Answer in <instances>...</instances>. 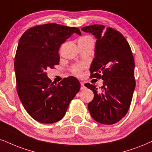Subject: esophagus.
Segmentation results:
<instances>
[{"mask_svg": "<svg viewBox=\"0 0 152 152\" xmlns=\"http://www.w3.org/2000/svg\"><path fill=\"white\" fill-rule=\"evenodd\" d=\"M86 89V86L84 85L83 83L80 82V90H84Z\"/></svg>", "mask_w": 152, "mask_h": 152, "instance_id": "obj_1", "label": "esophagus"}]
</instances>
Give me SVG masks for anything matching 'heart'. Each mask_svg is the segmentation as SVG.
I'll list each match as a JSON object with an SVG mask.
<instances>
[{"instance_id":"obj_1","label":"heart","mask_w":152,"mask_h":152,"mask_svg":"<svg viewBox=\"0 0 152 152\" xmlns=\"http://www.w3.org/2000/svg\"><path fill=\"white\" fill-rule=\"evenodd\" d=\"M90 38V36H83V37H82L80 38ZM83 67H84L83 65H82V64H75L72 66V72L74 73V74L78 75V76H79V75L81 74L82 70H83Z\"/></svg>"}]
</instances>
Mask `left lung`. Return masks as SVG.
Segmentation results:
<instances>
[{"instance_id": "1", "label": "left lung", "mask_w": 152, "mask_h": 152, "mask_svg": "<svg viewBox=\"0 0 152 152\" xmlns=\"http://www.w3.org/2000/svg\"><path fill=\"white\" fill-rule=\"evenodd\" d=\"M81 30L97 38L90 78L103 80L100 89L85 84L94 93L88 110L99 124H114L127 114L135 88V61L131 49L126 38L111 27L94 24Z\"/></svg>"}]
</instances>
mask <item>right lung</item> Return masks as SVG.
Here are the masks:
<instances>
[{
  "instance_id": "right-lung-1",
  "label": "right lung",
  "mask_w": 152,
  "mask_h": 152,
  "mask_svg": "<svg viewBox=\"0 0 152 152\" xmlns=\"http://www.w3.org/2000/svg\"><path fill=\"white\" fill-rule=\"evenodd\" d=\"M74 34H81L76 27L50 23L28 28L19 41L14 64L17 94L28 114L42 124L61 120L80 90L77 78L56 84L46 73L59 64V48Z\"/></svg>"
}]
</instances>
